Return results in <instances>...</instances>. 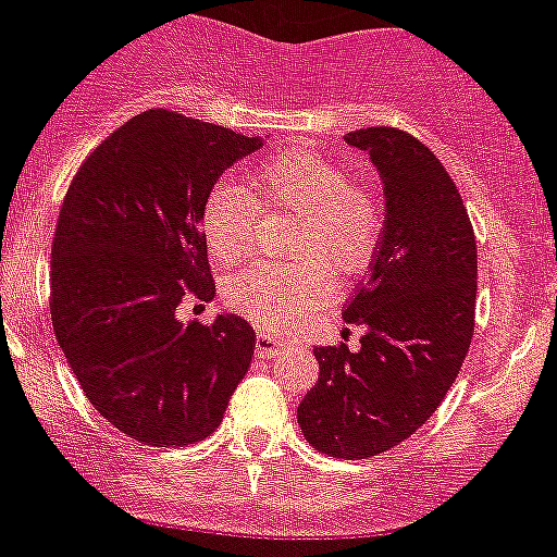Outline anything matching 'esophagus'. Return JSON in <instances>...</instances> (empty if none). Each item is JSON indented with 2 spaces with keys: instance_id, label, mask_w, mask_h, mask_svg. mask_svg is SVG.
<instances>
[{
  "instance_id": "1",
  "label": "esophagus",
  "mask_w": 557,
  "mask_h": 557,
  "mask_svg": "<svg viewBox=\"0 0 557 557\" xmlns=\"http://www.w3.org/2000/svg\"><path fill=\"white\" fill-rule=\"evenodd\" d=\"M288 342H283L280 336H272V333H258V345H255V352H258L260 359H274L283 350H288Z\"/></svg>"
}]
</instances>
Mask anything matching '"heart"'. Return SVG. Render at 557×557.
Listing matches in <instances>:
<instances>
[{
	"label": "heart",
	"instance_id": "heart-1",
	"mask_svg": "<svg viewBox=\"0 0 557 557\" xmlns=\"http://www.w3.org/2000/svg\"><path fill=\"white\" fill-rule=\"evenodd\" d=\"M255 196L235 178H221L201 205V232L212 258L249 255L258 207L294 212L288 255L297 263H255L232 274L224 297L258 325L288 331L336 294L331 269L352 274L370 263L381 235V201L331 157L285 151L255 173Z\"/></svg>",
	"mask_w": 557,
	"mask_h": 557
}]
</instances>
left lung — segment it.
<instances>
[{
	"mask_svg": "<svg viewBox=\"0 0 557 557\" xmlns=\"http://www.w3.org/2000/svg\"><path fill=\"white\" fill-rule=\"evenodd\" d=\"M384 182L386 221L370 274L345 306L359 350L317 347L319 381L297 406L317 451L367 459L412 437L466 361L476 308V240L437 157L398 128L347 134Z\"/></svg>",
	"mask_w": 557,
	"mask_h": 557,
	"instance_id": "obj_1",
	"label": "left lung"
}]
</instances>
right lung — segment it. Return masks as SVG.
<instances>
[{
    "mask_svg": "<svg viewBox=\"0 0 557 557\" xmlns=\"http://www.w3.org/2000/svg\"><path fill=\"white\" fill-rule=\"evenodd\" d=\"M258 148L260 137L148 109L86 157L61 205L52 331L89 404L145 446L210 437L251 364L246 319L201 325L176 311L215 297L201 205Z\"/></svg>",
    "mask_w": 557,
    "mask_h": 557,
    "instance_id": "1",
    "label": "right lung"
}]
</instances>
